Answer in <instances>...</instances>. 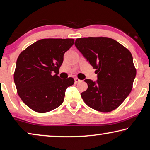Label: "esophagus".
Wrapping results in <instances>:
<instances>
[{
	"mask_svg": "<svg viewBox=\"0 0 150 150\" xmlns=\"http://www.w3.org/2000/svg\"><path fill=\"white\" fill-rule=\"evenodd\" d=\"M74 82H75V83H78V82H81V80L78 79V78H74Z\"/></svg>",
	"mask_w": 150,
	"mask_h": 150,
	"instance_id": "1",
	"label": "esophagus"
}]
</instances>
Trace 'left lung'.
<instances>
[{
	"label": "left lung",
	"mask_w": 150,
	"mask_h": 150,
	"mask_svg": "<svg viewBox=\"0 0 150 150\" xmlns=\"http://www.w3.org/2000/svg\"><path fill=\"white\" fill-rule=\"evenodd\" d=\"M74 44L98 74L96 82L84 80L88 88L81 93L83 101L96 111H113L132 89L136 70L132 54L115 39L105 37L78 38Z\"/></svg>",
	"instance_id": "left-lung-1"
}]
</instances>
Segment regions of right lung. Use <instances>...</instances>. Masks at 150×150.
I'll return each mask as SVG.
<instances>
[{
  "label": "right lung",
  "mask_w": 150,
  "mask_h": 150,
  "mask_svg": "<svg viewBox=\"0 0 150 150\" xmlns=\"http://www.w3.org/2000/svg\"><path fill=\"white\" fill-rule=\"evenodd\" d=\"M73 39H43L31 44L18 57L14 80L17 92L26 105L43 113L63 103L72 78L58 76L63 57L73 45ZM55 74H54V73Z\"/></svg>",
  "instance_id": "1"
}]
</instances>
